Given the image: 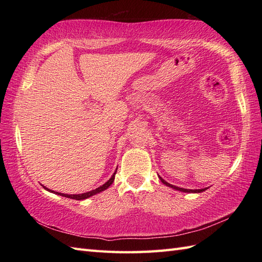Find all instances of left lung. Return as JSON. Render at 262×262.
I'll return each mask as SVG.
<instances>
[{
  "instance_id": "left-lung-1",
  "label": "left lung",
  "mask_w": 262,
  "mask_h": 262,
  "mask_svg": "<svg viewBox=\"0 0 262 262\" xmlns=\"http://www.w3.org/2000/svg\"><path fill=\"white\" fill-rule=\"evenodd\" d=\"M159 178H160V180L162 181V183H164V185H166V186L170 187V188H172V189H176V190L183 191V192H202V191H205L206 189H207V188H204V189H194V190H192V189H185V188H179V187H176V186H173V185H170L169 182H166L165 180H163L162 178H161V177H159Z\"/></svg>"
}]
</instances>
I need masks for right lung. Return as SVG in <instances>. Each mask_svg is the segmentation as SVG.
Wrapping results in <instances>:
<instances>
[{
	"label": "right lung",
	"instance_id": "1",
	"mask_svg": "<svg viewBox=\"0 0 262 262\" xmlns=\"http://www.w3.org/2000/svg\"><path fill=\"white\" fill-rule=\"evenodd\" d=\"M116 172H117V170L115 171V173L113 174V177H111L110 179H109L107 182L104 183V185L100 186V187H99V188H97V189H94V190H91V191H89V192H84V193H80V194H68V193H62V192L53 191V190H51V189H48V188H46V187H43V188L47 189L48 191L54 192V193H56V194H59V196H63V197H66V198H72V199H75V200H83V199H86V198H89V197L93 196V194H97V193H99V192H101V191L105 190V189H108V188L110 187L111 183H113V182H114V180H115V174H116Z\"/></svg>",
	"mask_w": 262,
	"mask_h": 262
}]
</instances>
